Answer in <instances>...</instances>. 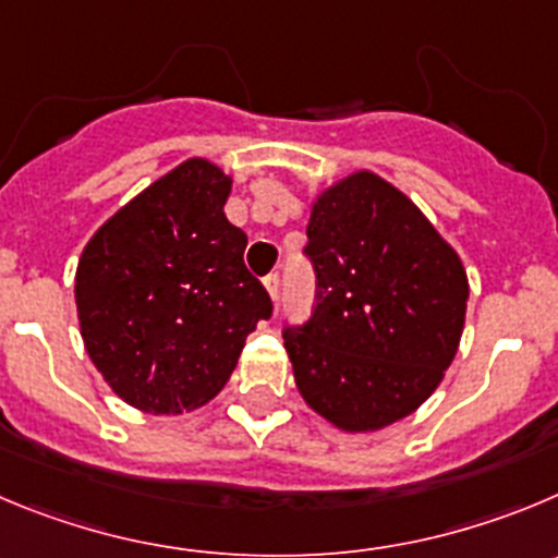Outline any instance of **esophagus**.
<instances>
[{
  "mask_svg": "<svg viewBox=\"0 0 558 558\" xmlns=\"http://www.w3.org/2000/svg\"><path fill=\"white\" fill-rule=\"evenodd\" d=\"M264 289H267V294H269V300H278V291H280V278L278 275H267V278H264Z\"/></svg>",
  "mask_w": 558,
  "mask_h": 558,
  "instance_id": "esophagus-1",
  "label": "esophagus"
}]
</instances>
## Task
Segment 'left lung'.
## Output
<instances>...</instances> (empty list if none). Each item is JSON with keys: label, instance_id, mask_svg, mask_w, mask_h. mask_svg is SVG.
<instances>
[{"label": "left lung", "instance_id": "left-lung-1", "mask_svg": "<svg viewBox=\"0 0 558 558\" xmlns=\"http://www.w3.org/2000/svg\"><path fill=\"white\" fill-rule=\"evenodd\" d=\"M305 253L314 316L283 332L300 397L352 435L408 418L460 350L471 294L460 253L374 170L311 197Z\"/></svg>", "mask_w": 558, "mask_h": 558}]
</instances>
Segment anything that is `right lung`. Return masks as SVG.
Segmentation results:
<instances>
[{
    "label": "right lung",
    "mask_w": 558,
    "mask_h": 558,
    "mask_svg": "<svg viewBox=\"0 0 558 558\" xmlns=\"http://www.w3.org/2000/svg\"><path fill=\"white\" fill-rule=\"evenodd\" d=\"M233 179L190 156L87 239L76 316L93 366L140 413L181 415L226 388L250 332L269 319L244 269L247 236L226 217Z\"/></svg>",
    "instance_id": "add662e5"
}]
</instances>
